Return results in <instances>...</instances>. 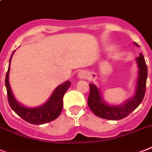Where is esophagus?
Instances as JSON below:
<instances>
[{
	"mask_svg": "<svg viewBox=\"0 0 152 152\" xmlns=\"http://www.w3.org/2000/svg\"><path fill=\"white\" fill-rule=\"evenodd\" d=\"M87 75V72L84 70H82V71H80L78 73V77L80 79H84L86 78V76Z\"/></svg>",
	"mask_w": 152,
	"mask_h": 152,
	"instance_id": "1",
	"label": "esophagus"
}]
</instances>
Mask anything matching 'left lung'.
<instances>
[{"mask_svg": "<svg viewBox=\"0 0 152 152\" xmlns=\"http://www.w3.org/2000/svg\"><path fill=\"white\" fill-rule=\"evenodd\" d=\"M138 46L137 43H134ZM138 65V78L134 96L120 105H110L104 102L101 91L95 85L90 83V94L87 103L89 108L97 116L109 120H119L129 115L137 108L145 94L148 68L144 58L141 54L136 58Z\"/></svg>", "mask_w": 152, "mask_h": 152, "instance_id": "obj_1", "label": "left lung"}]
</instances>
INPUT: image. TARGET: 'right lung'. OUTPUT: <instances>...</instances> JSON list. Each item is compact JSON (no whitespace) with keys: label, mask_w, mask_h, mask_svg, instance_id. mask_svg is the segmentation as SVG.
<instances>
[{"label":"right lung","mask_w":152,"mask_h":152,"mask_svg":"<svg viewBox=\"0 0 152 152\" xmlns=\"http://www.w3.org/2000/svg\"><path fill=\"white\" fill-rule=\"evenodd\" d=\"M15 52V51H14ZM12 53V55L14 54ZM12 56L10 58L8 69L5 77V86L8 94V100L10 107L12 109L27 123L34 124V125H40L44 123H49L50 121L55 120L61 114L62 107H63V96L69 87L71 85L70 81H66L62 84L57 87L52 93L50 98L44 104L37 107V108H28L21 104L19 102L16 101L14 95L12 92L10 87L9 76L10 64L12 60Z\"/></svg>","instance_id":"add662e5"}]
</instances>
